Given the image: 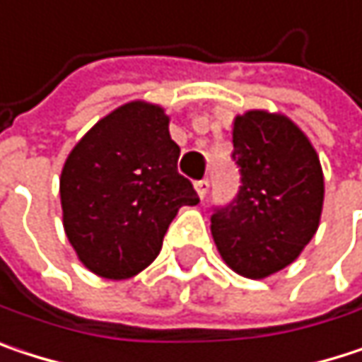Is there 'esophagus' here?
<instances>
[{"label": "esophagus", "mask_w": 362, "mask_h": 362, "mask_svg": "<svg viewBox=\"0 0 362 362\" xmlns=\"http://www.w3.org/2000/svg\"><path fill=\"white\" fill-rule=\"evenodd\" d=\"M194 187H196V192H198V196H200V198H206L210 183H208V179H200V181H196V183H194Z\"/></svg>", "instance_id": "34e87169"}]
</instances>
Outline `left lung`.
<instances>
[{"label":"left lung","instance_id":"left-lung-1","mask_svg":"<svg viewBox=\"0 0 362 362\" xmlns=\"http://www.w3.org/2000/svg\"><path fill=\"white\" fill-rule=\"evenodd\" d=\"M240 192L214 208L210 229L223 260L264 279L292 264L323 210V170L308 137L284 114L250 110L233 120Z\"/></svg>","mask_w":362,"mask_h":362}]
</instances>
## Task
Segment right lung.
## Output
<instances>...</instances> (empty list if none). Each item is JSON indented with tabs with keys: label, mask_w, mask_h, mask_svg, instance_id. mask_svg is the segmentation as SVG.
<instances>
[{
	"label": "right lung",
	"mask_w": 362,
	"mask_h": 362,
	"mask_svg": "<svg viewBox=\"0 0 362 362\" xmlns=\"http://www.w3.org/2000/svg\"><path fill=\"white\" fill-rule=\"evenodd\" d=\"M179 146L156 104L129 102L98 120L68 154L62 221L78 260L100 277L129 279L162 248L181 206L200 202L179 175Z\"/></svg>",
	"instance_id": "add662e5"
}]
</instances>
